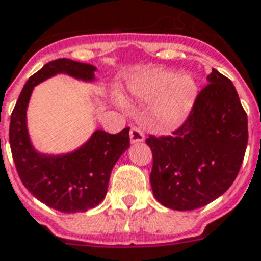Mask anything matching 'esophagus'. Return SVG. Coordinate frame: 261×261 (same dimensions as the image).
Instances as JSON below:
<instances>
[{"label": "esophagus", "instance_id": "1", "mask_svg": "<svg viewBox=\"0 0 261 261\" xmlns=\"http://www.w3.org/2000/svg\"><path fill=\"white\" fill-rule=\"evenodd\" d=\"M145 140V136H144V133L140 130V128H136V127H133L130 130V141L133 144H138V142H142V141Z\"/></svg>", "mask_w": 261, "mask_h": 261}]
</instances>
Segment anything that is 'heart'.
<instances>
[{
  "mask_svg": "<svg viewBox=\"0 0 261 261\" xmlns=\"http://www.w3.org/2000/svg\"><path fill=\"white\" fill-rule=\"evenodd\" d=\"M130 92L142 101H155L153 116L158 123L165 128H174L190 115L198 84L188 74L155 70L137 77L130 84Z\"/></svg>",
  "mask_w": 261,
  "mask_h": 261,
  "instance_id": "1",
  "label": "heart"
}]
</instances>
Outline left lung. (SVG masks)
I'll use <instances>...</instances> for the list:
<instances>
[{
    "instance_id": "obj_1",
    "label": "left lung",
    "mask_w": 261,
    "mask_h": 261,
    "mask_svg": "<svg viewBox=\"0 0 261 261\" xmlns=\"http://www.w3.org/2000/svg\"><path fill=\"white\" fill-rule=\"evenodd\" d=\"M190 117L173 136L146 140L153 155L150 185L158 202L194 210L228 190L244 160L248 116L232 82L213 69Z\"/></svg>"
}]
</instances>
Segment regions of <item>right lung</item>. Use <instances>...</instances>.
<instances>
[{
	"label": "right lung",
	"instance_id": "add662e5",
	"mask_svg": "<svg viewBox=\"0 0 261 261\" xmlns=\"http://www.w3.org/2000/svg\"><path fill=\"white\" fill-rule=\"evenodd\" d=\"M96 67L90 63L57 59L33 74L23 87L9 124V144L23 185L40 202L63 213L87 212L105 199L116 162L130 146L127 127L119 134L95 130L88 140L66 153H45L33 145L28 127V108L34 87L57 74L83 83L95 82Z\"/></svg>",
	"mask_w": 261,
	"mask_h": 261
}]
</instances>
